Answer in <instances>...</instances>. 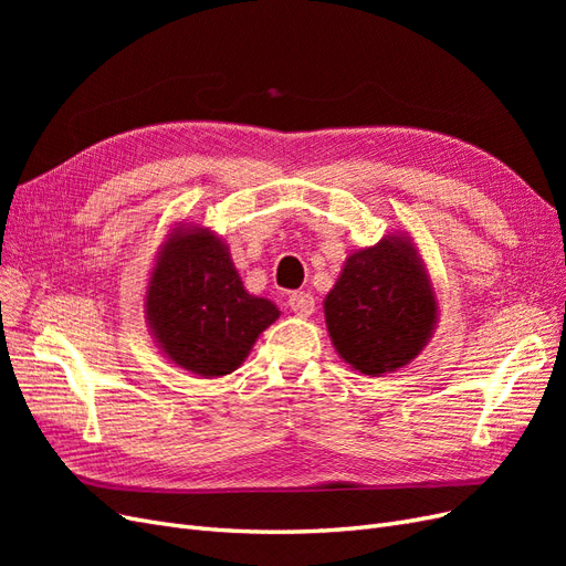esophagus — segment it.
<instances>
[{"instance_id":"1","label":"esophagus","mask_w":566,"mask_h":566,"mask_svg":"<svg viewBox=\"0 0 566 566\" xmlns=\"http://www.w3.org/2000/svg\"><path fill=\"white\" fill-rule=\"evenodd\" d=\"M287 306L297 316H312L314 310H316V300H314L312 293H293L287 300Z\"/></svg>"}]
</instances>
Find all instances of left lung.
<instances>
[{
  "label": "left lung",
  "mask_w": 566,
  "mask_h": 566,
  "mask_svg": "<svg viewBox=\"0 0 566 566\" xmlns=\"http://www.w3.org/2000/svg\"><path fill=\"white\" fill-rule=\"evenodd\" d=\"M333 345L354 370L380 378L408 366L427 347L439 304L430 273L403 231L354 250L323 300Z\"/></svg>",
  "instance_id": "1"
}]
</instances>
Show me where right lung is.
<instances>
[{"mask_svg": "<svg viewBox=\"0 0 566 566\" xmlns=\"http://www.w3.org/2000/svg\"><path fill=\"white\" fill-rule=\"evenodd\" d=\"M144 314L160 352L200 378L233 373L281 316L271 300L248 293L229 245L212 229L191 224L172 229L160 245Z\"/></svg>", "mask_w": 566, "mask_h": 566, "instance_id": "add662e5", "label": "right lung"}]
</instances>
